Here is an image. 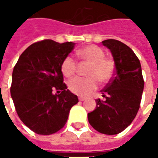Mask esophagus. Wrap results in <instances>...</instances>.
<instances>
[{
	"label": "esophagus",
	"mask_w": 158,
	"mask_h": 158,
	"mask_svg": "<svg viewBox=\"0 0 158 158\" xmlns=\"http://www.w3.org/2000/svg\"><path fill=\"white\" fill-rule=\"evenodd\" d=\"M86 99V98H84V97H79V100L80 101H84Z\"/></svg>",
	"instance_id": "esophagus-1"
}]
</instances>
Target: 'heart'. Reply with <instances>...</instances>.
Wrapping results in <instances>:
<instances>
[{"mask_svg": "<svg viewBox=\"0 0 158 158\" xmlns=\"http://www.w3.org/2000/svg\"><path fill=\"white\" fill-rule=\"evenodd\" d=\"M80 57L91 62L87 77L76 76L69 82L70 91L76 95L87 96L98 88L99 81L103 83L111 82L115 73V62L112 58L106 57L100 46L89 45L79 50ZM60 69L66 77H71L76 71V60L72 56L64 58Z\"/></svg>", "mask_w": 158, "mask_h": 158, "instance_id": "b5f03b06", "label": "heart"}]
</instances>
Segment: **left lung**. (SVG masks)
<instances>
[{
  "label": "left lung",
  "mask_w": 158,
  "mask_h": 158,
  "mask_svg": "<svg viewBox=\"0 0 158 158\" xmlns=\"http://www.w3.org/2000/svg\"><path fill=\"white\" fill-rule=\"evenodd\" d=\"M102 43L112 52L115 74L101 90L106 100H96L97 107L88 113V119L98 132L112 135L125 130L135 118L144 81L140 60L129 46L116 40Z\"/></svg>",
  "instance_id": "obj_1"
}]
</instances>
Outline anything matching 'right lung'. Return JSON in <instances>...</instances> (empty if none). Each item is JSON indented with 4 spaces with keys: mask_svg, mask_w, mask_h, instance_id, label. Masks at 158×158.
<instances>
[{
    "mask_svg": "<svg viewBox=\"0 0 158 158\" xmlns=\"http://www.w3.org/2000/svg\"><path fill=\"white\" fill-rule=\"evenodd\" d=\"M75 43L51 40L36 42L20 55L12 73L10 94L23 124L36 134L48 135L63 127L77 96L63 82L60 66ZM60 94H54V91Z\"/></svg>",
    "mask_w": 158,
    "mask_h": 158,
    "instance_id": "right-lung-1",
    "label": "right lung"
}]
</instances>
